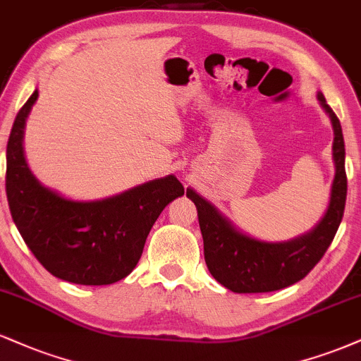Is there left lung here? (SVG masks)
Instances as JSON below:
<instances>
[{
    "label": "left lung",
    "instance_id": "8db88e82",
    "mask_svg": "<svg viewBox=\"0 0 361 361\" xmlns=\"http://www.w3.org/2000/svg\"><path fill=\"white\" fill-rule=\"evenodd\" d=\"M317 99L333 123V159L336 173L328 211L314 230L282 243L255 240L231 226V223L196 190L188 189L185 192L197 207L207 269L226 289L238 294H257L281 290L299 282L323 258L340 228L346 202L345 140L340 120L326 103L323 92H317Z\"/></svg>",
    "mask_w": 361,
    "mask_h": 361
}]
</instances>
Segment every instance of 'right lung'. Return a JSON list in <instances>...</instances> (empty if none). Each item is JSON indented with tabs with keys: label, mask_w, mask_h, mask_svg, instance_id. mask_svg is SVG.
<instances>
[{
	"label": "right lung",
	"mask_w": 361,
	"mask_h": 361,
	"mask_svg": "<svg viewBox=\"0 0 361 361\" xmlns=\"http://www.w3.org/2000/svg\"><path fill=\"white\" fill-rule=\"evenodd\" d=\"M21 106L6 145V197L27 247L54 277L108 286L131 274L164 207L184 194L176 176L155 179L101 201H71L44 188L23 155V128L37 101Z\"/></svg>",
	"instance_id": "add662e5"
}]
</instances>
